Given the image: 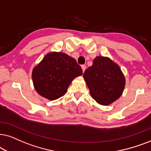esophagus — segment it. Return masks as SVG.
<instances>
[{"mask_svg":"<svg viewBox=\"0 0 151 151\" xmlns=\"http://www.w3.org/2000/svg\"><path fill=\"white\" fill-rule=\"evenodd\" d=\"M86 65H81V69H82V71H83V72H84V71L86 70Z\"/></svg>","mask_w":151,"mask_h":151,"instance_id":"34e87169","label":"esophagus"}]
</instances>
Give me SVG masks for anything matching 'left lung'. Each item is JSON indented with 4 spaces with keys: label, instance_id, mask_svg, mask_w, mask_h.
<instances>
[{
    "label": "left lung",
    "instance_id": "8db88e82",
    "mask_svg": "<svg viewBox=\"0 0 151 151\" xmlns=\"http://www.w3.org/2000/svg\"><path fill=\"white\" fill-rule=\"evenodd\" d=\"M90 95L98 104L108 106L123 93L126 79L121 68L109 57L98 56L83 73Z\"/></svg>",
    "mask_w": 151,
    "mask_h": 151
}]
</instances>
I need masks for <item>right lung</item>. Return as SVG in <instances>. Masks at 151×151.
Instances as JSON below:
<instances>
[{"label": "right lung", "mask_w": 151, "mask_h": 151, "mask_svg": "<svg viewBox=\"0 0 151 151\" xmlns=\"http://www.w3.org/2000/svg\"><path fill=\"white\" fill-rule=\"evenodd\" d=\"M82 74L74 58L63 52H51L33 68L32 77L37 93L53 101L63 96L71 82Z\"/></svg>", "instance_id": "add662e5"}]
</instances>
